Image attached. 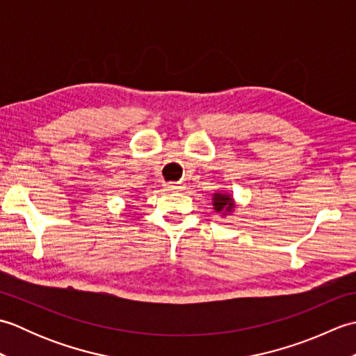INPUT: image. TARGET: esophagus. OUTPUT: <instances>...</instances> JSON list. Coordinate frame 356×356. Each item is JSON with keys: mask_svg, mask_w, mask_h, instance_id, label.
<instances>
[{"mask_svg": "<svg viewBox=\"0 0 356 356\" xmlns=\"http://www.w3.org/2000/svg\"><path fill=\"white\" fill-rule=\"evenodd\" d=\"M165 188L168 191H179V190H182V184H179V182H168V184H165Z\"/></svg>", "mask_w": 356, "mask_h": 356, "instance_id": "1", "label": "esophagus"}]
</instances>
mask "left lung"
I'll return each mask as SVG.
<instances>
[{"mask_svg": "<svg viewBox=\"0 0 356 356\" xmlns=\"http://www.w3.org/2000/svg\"><path fill=\"white\" fill-rule=\"evenodd\" d=\"M214 209L217 211V213H220V211H229L232 209V199L231 195L228 194H222V193H217L214 194Z\"/></svg>", "mask_w": 356, "mask_h": 356, "instance_id": "8db88e82", "label": "left lung"}]
</instances>
